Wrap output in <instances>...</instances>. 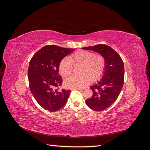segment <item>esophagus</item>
Segmentation results:
<instances>
[{
	"instance_id": "34e87169",
	"label": "esophagus",
	"mask_w": 150,
	"mask_h": 150,
	"mask_svg": "<svg viewBox=\"0 0 150 150\" xmlns=\"http://www.w3.org/2000/svg\"><path fill=\"white\" fill-rule=\"evenodd\" d=\"M85 89H86L85 88H76V89H78V90H79V91H83Z\"/></svg>"
}]
</instances>
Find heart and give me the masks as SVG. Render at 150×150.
Masks as SVG:
<instances>
[{
  "label": "heart",
  "instance_id": "1",
  "mask_svg": "<svg viewBox=\"0 0 150 150\" xmlns=\"http://www.w3.org/2000/svg\"><path fill=\"white\" fill-rule=\"evenodd\" d=\"M70 61L67 57L63 58L59 65V70L63 77L69 76L72 72L74 64L82 65L81 76H72L64 81V85L67 88L76 89L87 85L93 81H96L103 75L106 69V60L100 54H95L89 51H76L71 54ZM92 79L91 80L90 78Z\"/></svg>",
  "mask_w": 150,
  "mask_h": 150
}]
</instances>
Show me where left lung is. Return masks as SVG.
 <instances>
[{
    "instance_id": "1",
    "label": "left lung",
    "mask_w": 150,
    "mask_h": 150,
    "mask_svg": "<svg viewBox=\"0 0 150 150\" xmlns=\"http://www.w3.org/2000/svg\"><path fill=\"white\" fill-rule=\"evenodd\" d=\"M92 50L103 55L106 60V69L101 81L90 88L93 96L86 100L91 110L102 111L106 110L118 98L124 84L123 61L119 54L106 44H97L83 48Z\"/></svg>"
}]
</instances>
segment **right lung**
<instances>
[{"label":"right lung","instance_id":"right-lung-1","mask_svg":"<svg viewBox=\"0 0 150 150\" xmlns=\"http://www.w3.org/2000/svg\"><path fill=\"white\" fill-rule=\"evenodd\" d=\"M75 49L47 45L35 52L29 62V88L39 105L51 112L59 110L66 104L70 90L62 89V79L59 74L60 61Z\"/></svg>","mask_w":150,"mask_h":150}]
</instances>
